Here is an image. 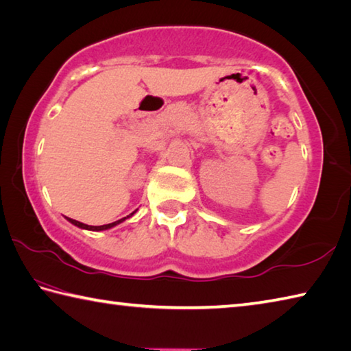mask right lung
Listing matches in <instances>:
<instances>
[{"mask_svg": "<svg viewBox=\"0 0 351 351\" xmlns=\"http://www.w3.org/2000/svg\"><path fill=\"white\" fill-rule=\"evenodd\" d=\"M134 213H136V210H134ZM134 213H131L130 215L123 217V218H121V220H117V221H114V223H110V224H102V226H88V224H84V223H81V221H76V220H73V218H69V217H65V218H67V220H69L71 224H75V226L81 228V229H87V230H107V229H110V228H114L116 224H119V223L125 221V220H127V218H130L131 215H134Z\"/></svg>", "mask_w": 351, "mask_h": 351, "instance_id": "right-lung-1", "label": "right lung"}]
</instances>
